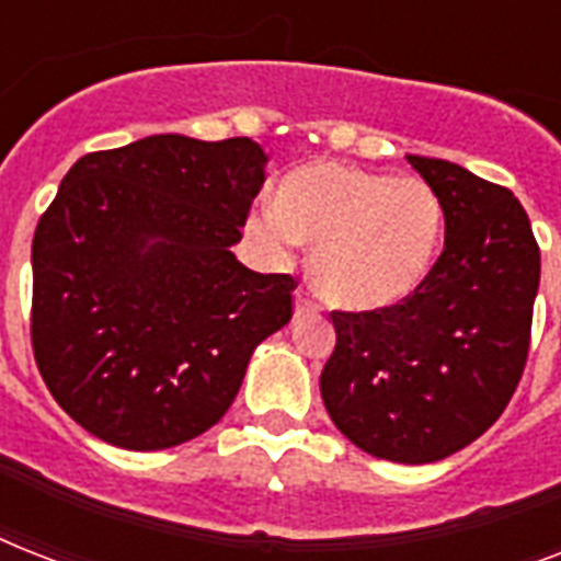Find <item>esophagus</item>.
<instances>
[{"label": "esophagus", "mask_w": 561, "mask_h": 561, "mask_svg": "<svg viewBox=\"0 0 561 561\" xmlns=\"http://www.w3.org/2000/svg\"><path fill=\"white\" fill-rule=\"evenodd\" d=\"M320 308H317V302L311 297H306L302 290H297V299H294V314L297 317H308V314H317Z\"/></svg>", "instance_id": "obj_1"}]
</instances>
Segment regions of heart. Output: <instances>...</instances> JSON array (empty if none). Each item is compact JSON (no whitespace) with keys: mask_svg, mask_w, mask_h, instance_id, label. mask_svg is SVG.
Instances as JSON below:
<instances>
[{"mask_svg":"<svg viewBox=\"0 0 561 561\" xmlns=\"http://www.w3.org/2000/svg\"><path fill=\"white\" fill-rule=\"evenodd\" d=\"M250 232L273 253H288L299 238L314 244L317 290L350 311H378L425 282L443 203L425 180L311 162L285 178L276 203L255 206Z\"/></svg>","mask_w":561,"mask_h":561,"instance_id":"1","label":"heart"}]
</instances>
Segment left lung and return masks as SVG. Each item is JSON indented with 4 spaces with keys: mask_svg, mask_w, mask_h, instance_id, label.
I'll return each mask as SVG.
<instances>
[{
    "mask_svg": "<svg viewBox=\"0 0 561 561\" xmlns=\"http://www.w3.org/2000/svg\"><path fill=\"white\" fill-rule=\"evenodd\" d=\"M408 162L443 203V253L396 306L332 311L337 343L320 392L360 451L422 466L474 443L513 399L541 255L510 188L448 160Z\"/></svg>",
    "mask_w": 561,
    "mask_h": 561,
    "instance_id": "8db88e82",
    "label": "left lung"
}]
</instances>
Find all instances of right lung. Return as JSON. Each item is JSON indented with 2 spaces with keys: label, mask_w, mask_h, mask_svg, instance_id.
Here are the masks:
<instances>
[{
  "label": "right lung",
  "mask_w": 561,
  "mask_h": 561,
  "mask_svg": "<svg viewBox=\"0 0 561 561\" xmlns=\"http://www.w3.org/2000/svg\"><path fill=\"white\" fill-rule=\"evenodd\" d=\"M264 165L247 136L160 134L87 153L60 180L31 244V346L83 431L160 451L209 431L236 401L297 288L229 250Z\"/></svg>",
  "instance_id": "1"
}]
</instances>
